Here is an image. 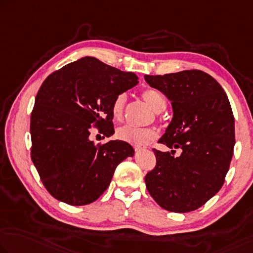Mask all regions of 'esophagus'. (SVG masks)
Instances as JSON below:
<instances>
[{
	"instance_id": "obj_1",
	"label": "esophagus",
	"mask_w": 253,
	"mask_h": 253,
	"mask_svg": "<svg viewBox=\"0 0 253 253\" xmlns=\"http://www.w3.org/2000/svg\"><path fill=\"white\" fill-rule=\"evenodd\" d=\"M142 149H143L142 146H138V145H135V146H134V150L136 151V152H138V151H141Z\"/></svg>"
}]
</instances>
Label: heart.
Here are the masks:
<instances>
[{
    "label": "heart",
    "mask_w": 253,
    "mask_h": 253,
    "mask_svg": "<svg viewBox=\"0 0 253 253\" xmlns=\"http://www.w3.org/2000/svg\"><path fill=\"white\" fill-rule=\"evenodd\" d=\"M142 99L150 105V108L156 112L164 111L167 107V100L163 93L154 88H146L142 92ZM127 101V96L125 93L119 94L116 96L111 105V112L114 119L119 122L123 119L124 109ZM117 138L120 141L127 142L133 145H144L146 143L152 141L157 137V131L153 128H136L131 126H123L119 127L116 131Z\"/></svg>",
    "instance_id": "b5f03b06"
}]
</instances>
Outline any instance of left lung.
<instances>
[{
	"mask_svg": "<svg viewBox=\"0 0 253 253\" xmlns=\"http://www.w3.org/2000/svg\"><path fill=\"white\" fill-rule=\"evenodd\" d=\"M144 78L171 101L174 115L159 143L182 150L174 157L153 149L157 165L145 176L146 188L166 210H197L220 190L228 171L235 145L231 103L219 83L201 70Z\"/></svg>",
	"mask_w": 253,
	"mask_h": 253,
	"instance_id": "8db88e82",
	"label": "left lung"
}]
</instances>
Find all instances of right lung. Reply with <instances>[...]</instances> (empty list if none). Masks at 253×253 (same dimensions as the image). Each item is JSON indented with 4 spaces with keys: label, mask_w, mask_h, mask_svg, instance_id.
<instances>
[{
    "label": "right lung",
    "mask_w": 253,
    "mask_h": 253,
    "mask_svg": "<svg viewBox=\"0 0 253 253\" xmlns=\"http://www.w3.org/2000/svg\"><path fill=\"white\" fill-rule=\"evenodd\" d=\"M137 76L85 56L43 82L30 116L32 160L52 197L85 206L101 197L117 166L134 149L124 141L95 144L92 128L115 133L111 105L137 85Z\"/></svg>",
    "instance_id": "obj_1"
}]
</instances>
